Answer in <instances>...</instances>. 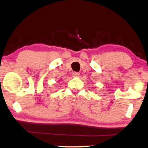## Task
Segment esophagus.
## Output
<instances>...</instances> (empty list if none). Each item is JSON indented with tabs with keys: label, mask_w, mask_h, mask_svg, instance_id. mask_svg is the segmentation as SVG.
I'll list each match as a JSON object with an SVG mask.
<instances>
[{
	"label": "esophagus",
	"mask_w": 148,
	"mask_h": 148,
	"mask_svg": "<svg viewBox=\"0 0 148 148\" xmlns=\"http://www.w3.org/2000/svg\"><path fill=\"white\" fill-rule=\"evenodd\" d=\"M72 75H73V77H79V75H80V74L79 73H77V72H73L72 73Z\"/></svg>",
	"instance_id": "1"
}]
</instances>
